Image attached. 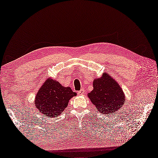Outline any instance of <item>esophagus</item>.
<instances>
[{
    "label": "esophagus",
    "mask_w": 158,
    "mask_h": 158,
    "mask_svg": "<svg viewBox=\"0 0 158 158\" xmlns=\"http://www.w3.org/2000/svg\"><path fill=\"white\" fill-rule=\"evenodd\" d=\"M84 94V89H81L79 91H78V95L79 96H82Z\"/></svg>",
    "instance_id": "34e87169"
}]
</instances>
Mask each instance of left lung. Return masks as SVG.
<instances>
[{"instance_id": "obj_1", "label": "left lung", "mask_w": 158, "mask_h": 158, "mask_svg": "<svg viewBox=\"0 0 158 158\" xmlns=\"http://www.w3.org/2000/svg\"><path fill=\"white\" fill-rule=\"evenodd\" d=\"M94 89L88 94L89 98L102 114H112L123 106L125 95L117 81L107 74H102L93 82Z\"/></svg>"}]
</instances>
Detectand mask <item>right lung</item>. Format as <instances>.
<instances>
[{
  "label": "right lung",
  "instance_id": "add662e5",
  "mask_svg": "<svg viewBox=\"0 0 158 158\" xmlns=\"http://www.w3.org/2000/svg\"><path fill=\"white\" fill-rule=\"evenodd\" d=\"M76 96L70 87H64L56 80L48 78L36 93L34 103L44 116L57 117L67 107L69 100Z\"/></svg>",
  "mask_w": 158,
  "mask_h": 158
}]
</instances>
